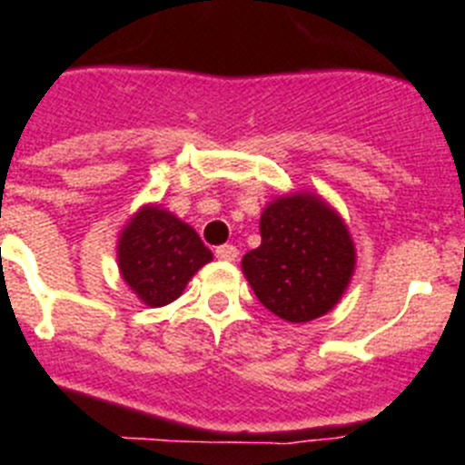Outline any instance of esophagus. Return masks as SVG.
I'll return each mask as SVG.
<instances>
[{
	"label": "esophagus",
	"mask_w": 465,
	"mask_h": 465,
	"mask_svg": "<svg viewBox=\"0 0 465 465\" xmlns=\"http://www.w3.org/2000/svg\"><path fill=\"white\" fill-rule=\"evenodd\" d=\"M215 257L217 259H223V262H236L238 257V248L236 245H220V248L215 250Z\"/></svg>",
	"instance_id": "34e87169"
}]
</instances>
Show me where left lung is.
Wrapping results in <instances>:
<instances>
[{
    "mask_svg": "<svg viewBox=\"0 0 465 465\" xmlns=\"http://www.w3.org/2000/svg\"><path fill=\"white\" fill-rule=\"evenodd\" d=\"M262 245L242 273L273 315L311 322L329 312L354 271V245L341 217L311 194L280 196L259 223Z\"/></svg>",
    "mask_w": 465,
    "mask_h": 465,
    "instance_id": "1",
    "label": "left lung"
}]
</instances>
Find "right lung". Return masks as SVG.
<instances>
[{
    "label": "right lung",
    "instance_id": "add662e5",
    "mask_svg": "<svg viewBox=\"0 0 465 465\" xmlns=\"http://www.w3.org/2000/svg\"><path fill=\"white\" fill-rule=\"evenodd\" d=\"M211 259L199 233L160 206L141 208L118 245L124 282L153 308L178 299L187 280Z\"/></svg>",
    "mask_w": 465,
    "mask_h": 465
}]
</instances>
